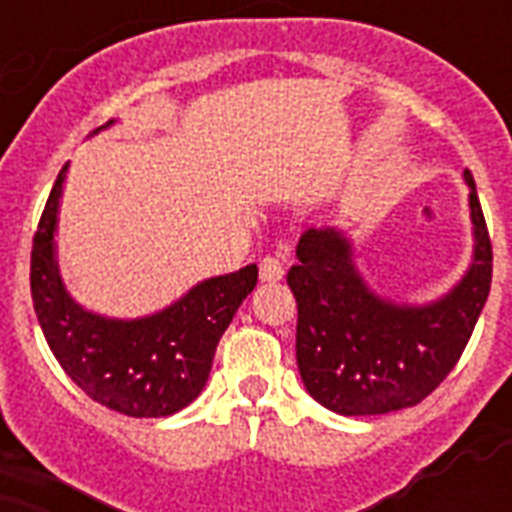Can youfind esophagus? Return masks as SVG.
<instances>
[{
  "instance_id": "1",
  "label": "esophagus",
  "mask_w": 512,
  "mask_h": 512,
  "mask_svg": "<svg viewBox=\"0 0 512 512\" xmlns=\"http://www.w3.org/2000/svg\"><path fill=\"white\" fill-rule=\"evenodd\" d=\"M260 279L263 281H281L284 279V265H281L279 257H263L260 260Z\"/></svg>"
}]
</instances>
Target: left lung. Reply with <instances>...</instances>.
I'll use <instances>...</instances> for the list:
<instances>
[{
	"mask_svg": "<svg viewBox=\"0 0 512 512\" xmlns=\"http://www.w3.org/2000/svg\"><path fill=\"white\" fill-rule=\"evenodd\" d=\"M473 263L436 303L396 305L366 287L350 241L335 228H308L287 284L297 300V369L321 406L345 417L420 404L460 361L492 289V241L473 175Z\"/></svg>",
	"mask_w": 512,
	"mask_h": 512,
	"instance_id": "obj_1",
	"label": "left lung"
}]
</instances>
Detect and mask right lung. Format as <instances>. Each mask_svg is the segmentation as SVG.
<instances>
[{
  "instance_id": "obj_1",
  "label": "right lung",
  "mask_w": 512,
  "mask_h": 512,
  "mask_svg": "<svg viewBox=\"0 0 512 512\" xmlns=\"http://www.w3.org/2000/svg\"><path fill=\"white\" fill-rule=\"evenodd\" d=\"M66 170L68 164L52 185L31 249V297L44 340L92 401L127 417L180 412L207 385L217 342L255 289L257 265L201 281L170 308L143 319L84 311L63 287L55 260Z\"/></svg>"
}]
</instances>
